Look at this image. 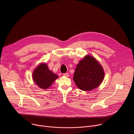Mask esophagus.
Masks as SVG:
<instances>
[{
	"label": "esophagus",
	"mask_w": 134,
	"mask_h": 134,
	"mask_svg": "<svg viewBox=\"0 0 134 134\" xmlns=\"http://www.w3.org/2000/svg\"><path fill=\"white\" fill-rule=\"evenodd\" d=\"M63 75H64V76H65V77H68L69 74L67 73V72H66V73H64V74H63Z\"/></svg>",
	"instance_id": "obj_1"
}]
</instances>
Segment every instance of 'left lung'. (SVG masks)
Segmentation results:
<instances>
[{
	"instance_id": "left-lung-1",
	"label": "left lung",
	"mask_w": 134,
	"mask_h": 134,
	"mask_svg": "<svg viewBox=\"0 0 134 134\" xmlns=\"http://www.w3.org/2000/svg\"><path fill=\"white\" fill-rule=\"evenodd\" d=\"M104 76L103 68L93 57L86 55L76 68L73 80L81 90L91 91L98 87Z\"/></svg>"
}]
</instances>
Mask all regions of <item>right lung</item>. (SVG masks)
I'll return each instance as SVG.
<instances>
[{"instance_id":"add662e5","label":"right lung","mask_w":134,"mask_h":134,"mask_svg":"<svg viewBox=\"0 0 134 134\" xmlns=\"http://www.w3.org/2000/svg\"><path fill=\"white\" fill-rule=\"evenodd\" d=\"M58 77V76L49 70L46 64L40 65L33 73V79L35 83L43 89L49 88Z\"/></svg>"}]
</instances>
